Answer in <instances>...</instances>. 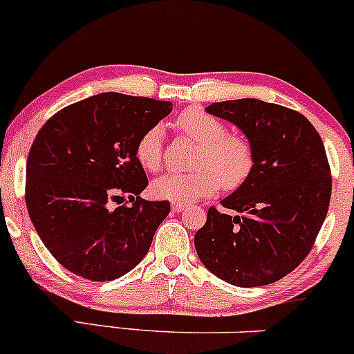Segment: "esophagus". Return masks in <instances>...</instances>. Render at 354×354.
Here are the masks:
<instances>
[{"label": "esophagus", "mask_w": 354, "mask_h": 354, "mask_svg": "<svg viewBox=\"0 0 354 354\" xmlns=\"http://www.w3.org/2000/svg\"><path fill=\"white\" fill-rule=\"evenodd\" d=\"M171 208H173V212L180 213V212H183V209L186 208V205H183V203H173V205H171Z\"/></svg>", "instance_id": "esophagus-1"}]
</instances>
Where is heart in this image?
I'll return each mask as SVG.
<instances>
[{
  "label": "heart",
  "mask_w": 354,
  "mask_h": 354,
  "mask_svg": "<svg viewBox=\"0 0 354 354\" xmlns=\"http://www.w3.org/2000/svg\"><path fill=\"white\" fill-rule=\"evenodd\" d=\"M189 139L198 142L192 173H168L151 183V193L159 200L192 203L225 189L240 188L254 171V149L245 138L227 134V126L203 109H186L176 119ZM161 129L153 126L136 142V159L147 171L161 166Z\"/></svg>",
  "instance_id": "1"
}]
</instances>
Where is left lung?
<instances>
[{
  "mask_svg": "<svg viewBox=\"0 0 354 354\" xmlns=\"http://www.w3.org/2000/svg\"><path fill=\"white\" fill-rule=\"evenodd\" d=\"M207 112L230 120L254 149V171L208 209L196 254L221 281L239 287L277 282L313 248L331 198L321 136L301 112L259 99L215 102Z\"/></svg>",
  "mask_w": 354,
  "mask_h": 354,
  "instance_id": "8db88e82",
  "label": "left lung"
}]
</instances>
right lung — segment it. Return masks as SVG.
I'll list each match as a JSON object with an SVG mask.
<instances>
[{
  "label": "right lung",
  "mask_w": 354,
  "mask_h": 354,
  "mask_svg": "<svg viewBox=\"0 0 354 354\" xmlns=\"http://www.w3.org/2000/svg\"><path fill=\"white\" fill-rule=\"evenodd\" d=\"M171 111L166 100L104 92L64 107L38 131L26 159V208L67 270L106 282L145 259L169 201L139 196L147 178L136 142ZM124 197L131 205L110 207Z\"/></svg>",
  "instance_id": "right-lung-1"
}]
</instances>
